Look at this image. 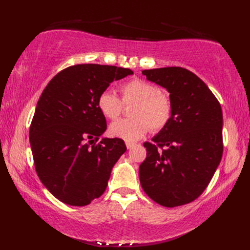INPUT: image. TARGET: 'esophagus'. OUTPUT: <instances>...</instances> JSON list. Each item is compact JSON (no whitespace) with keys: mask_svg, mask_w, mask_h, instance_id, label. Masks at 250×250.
Listing matches in <instances>:
<instances>
[{"mask_svg":"<svg viewBox=\"0 0 250 250\" xmlns=\"http://www.w3.org/2000/svg\"><path fill=\"white\" fill-rule=\"evenodd\" d=\"M134 145H135L134 143H132V142H125V146H126V148H128V149H130V148H132Z\"/></svg>","mask_w":250,"mask_h":250,"instance_id":"obj_1","label":"esophagus"}]
</instances>
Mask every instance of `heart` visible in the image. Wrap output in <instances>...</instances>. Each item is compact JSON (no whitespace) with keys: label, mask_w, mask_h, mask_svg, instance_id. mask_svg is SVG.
Instances as JSON below:
<instances>
[{"label":"heart","mask_w":250,"mask_h":250,"mask_svg":"<svg viewBox=\"0 0 250 250\" xmlns=\"http://www.w3.org/2000/svg\"><path fill=\"white\" fill-rule=\"evenodd\" d=\"M121 100L105 90L99 95L98 107L107 119L115 120L121 115L124 105L129 106L130 119H121L110 125L109 133L126 142H135L145 136L149 129L160 132L171 122L174 105L167 93L161 92L157 84L135 78L120 87Z\"/></svg>","instance_id":"obj_1"}]
</instances>
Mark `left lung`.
I'll use <instances>...</instances> for the list:
<instances>
[{
    "instance_id": "left-lung-1",
    "label": "left lung",
    "mask_w": 250,
    "mask_h": 250,
    "mask_svg": "<svg viewBox=\"0 0 250 250\" xmlns=\"http://www.w3.org/2000/svg\"><path fill=\"white\" fill-rule=\"evenodd\" d=\"M143 74L167 90L174 111L167 128L152 143H144L147 157L140 166L142 188L162 206L188 204L203 193L221 160L220 103L204 82L186 68L161 67Z\"/></svg>"
}]
</instances>
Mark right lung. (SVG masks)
Segmentation results:
<instances>
[{
	"instance_id": "obj_1",
	"label": "right lung",
	"mask_w": 250,
	"mask_h": 250,
	"mask_svg": "<svg viewBox=\"0 0 250 250\" xmlns=\"http://www.w3.org/2000/svg\"><path fill=\"white\" fill-rule=\"evenodd\" d=\"M129 68L76 64L59 72L37 102L30 143L41 182L58 200L84 206L104 193L111 168L126 147L121 139L100 140L106 119L99 95Z\"/></svg>"
}]
</instances>
